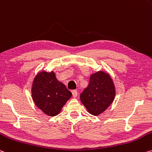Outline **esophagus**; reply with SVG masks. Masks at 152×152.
Here are the masks:
<instances>
[{
  "label": "esophagus",
  "instance_id": "1",
  "mask_svg": "<svg viewBox=\"0 0 152 152\" xmlns=\"http://www.w3.org/2000/svg\"><path fill=\"white\" fill-rule=\"evenodd\" d=\"M72 93V95H73L74 97H76L77 95H78V92H77L76 90H73Z\"/></svg>",
  "mask_w": 152,
  "mask_h": 152
}]
</instances>
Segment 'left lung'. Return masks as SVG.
<instances>
[{
  "instance_id": "8db88e82",
  "label": "left lung",
  "mask_w": 152,
  "mask_h": 152,
  "mask_svg": "<svg viewBox=\"0 0 152 152\" xmlns=\"http://www.w3.org/2000/svg\"><path fill=\"white\" fill-rule=\"evenodd\" d=\"M115 94L114 83L109 74L99 71L91 76L88 85L80 94V98L88 112L97 115L110 106Z\"/></svg>"
}]
</instances>
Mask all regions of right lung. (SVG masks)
<instances>
[{
  "label": "right lung",
  "instance_id": "obj_1",
  "mask_svg": "<svg viewBox=\"0 0 152 152\" xmlns=\"http://www.w3.org/2000/svg\"><path fill=\"white\" fill-rule=\"evenodd\" d=\"M32 96L38 108L45 114L54 116L71 98L72 93L57 80L53 72H41L33 81Z\"/></svg>",
  "mask_w": 152,
  "mask_h": 152
}]
</instances>
